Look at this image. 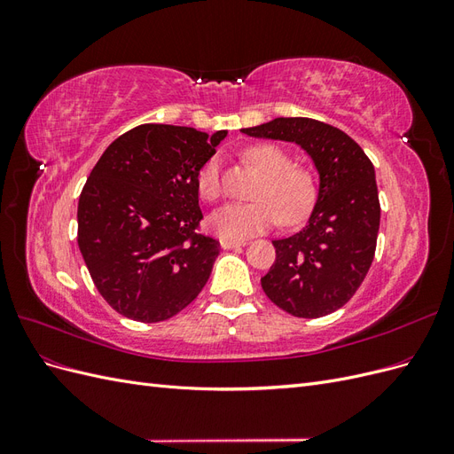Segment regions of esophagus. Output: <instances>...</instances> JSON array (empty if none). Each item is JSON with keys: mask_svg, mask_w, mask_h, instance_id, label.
I'll return each mask as SVG.
<instances>
[{"mask_svg": "<svg viewBox=\"0 0 454 454\" xmlns=\"http://www.w3.org/2000/svg\"><path fill=\"white\" fill-rule=\"evenodd\" d=\"M242 246H246L244 240H222V248L223 250H232V248H242Z\"/></svg>", "mask_w": 454, "mask_h": 454, "instance_id": "1", "label": "esophagus"}]
</instances>
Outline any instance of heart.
<instances>
[{"label": "heart", "mask_w": 454, "mask_h": 454, "mask_svg": "<svg viewBox=\"0 0 454 454\" xmlns=\"http://www.w3.org/2000/svg\"><path fill=\"white\" fill-rule=\"evenodd\" d=\"M244 159L265 176L257 191V202H227L210 215V229L219 239L244 240L267 231L277 217L295 223L310 210L314 202V180L309 170L292 167L282 149L261 144L244 151ZM199 195L215 200L222 193L219 162L215 157L204 162L197 176Z\"/></svg>", "instance_id": "1"}]
</instances>
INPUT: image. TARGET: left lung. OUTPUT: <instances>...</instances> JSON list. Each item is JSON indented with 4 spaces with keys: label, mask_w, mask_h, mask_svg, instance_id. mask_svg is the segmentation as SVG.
<instances>
[{
    "label": "left lung",
    "mask_w": 454,
    "mask_h": 454,
    "mask_svg": "<svg viewBox=\"0 0 454 454\" xmlns=\"http://www.w3.org/2000/svg\"><path fill=\"white\" fill-rule=\"evenodd\" d=\"M240 132L299 145L318 174L305 227L272 240L277 261L261 278L263 292L297 318L339 310L373 263L380 225L373 164L348 134L309 117H278Z\"/></svg>",
    "instance_id": "left-lung-1"
}]
</instances>
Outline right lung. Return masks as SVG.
Returning a JSON list of instances; mask_svg holds the SVG:
<instances>
[{
  "mask_svg": "<svg viewBox=\"0 0 454 454\" xmlns=\"http://www.w3.org/2000/svg\"><path fill=\"white\" fill-rule=\"evenodd\" d=\"M225 136L140 125L92 168L79 197L77 244L96 290L125 318L168 320L208 282L219 242L197 232V176Z\"/></svg>",
  "mask_w": 454,
  "mask_h": 454,
  "instance_id": "add662e5",
  "label": "right lung"
}]
</instances>
